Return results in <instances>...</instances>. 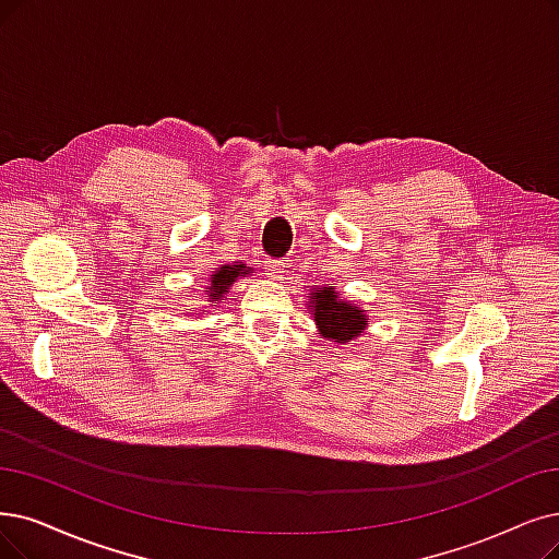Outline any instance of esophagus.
Segmentation results:
<instances>
[{
  "label": "esophagus",
  "instance_id": "1",
  "mask_svg": "<svg viewBox=\"0 0 559 559\" xmlns=\"http://www.w3.org/2000/svg\"><path fill=\"white\" fill-rule=\"evenodd\" d=\"M267 275H271L273 280H286V275H288V263H286L284 259L271 261V263H267Z\"/></svg>",
  "mask_w": 559,
  "mask_h": 559
}]
</instances>
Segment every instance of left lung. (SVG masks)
<instances>
[{"label":"left lung","mask_w":559,"mask_h":559,"mask_svg":"<svg viewBox=\"0 0 559 559\" xmlns=\"http://www.w3.org/2000/svg\"><path fill=\"white\" fill-rule=\"evenodd\" d=\"M309 309L319 325V334L330 342L346 344L365 332L369 319L360 307L342 300L332 286L314 288L309 294Z\"/></svg>","instance_id":"8db88e82"}]
</instances>
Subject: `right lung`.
Returning a JSON list of instances; mask_svg holds the SVG:
<instances>
[{
    "label": "right lung",
    "mask_w": 559,
    "mask_h": 559,
    "mask_svg": "<svg viewBox=\"0 0 559 559\" xmlns=\"http://www.w3.org/2000/svg\"><path fill=\"white\" fill-rule=\"evenodd\" d=\"M252 267H248V263L242 261H234L231 265H222L217 267V271L211 275V286H209V302H219L222 298H225V294H229V286L238 280V277H245L250 275Z\"/></svg>",
    "instance_id": "obj_1"
}]
</instances>
